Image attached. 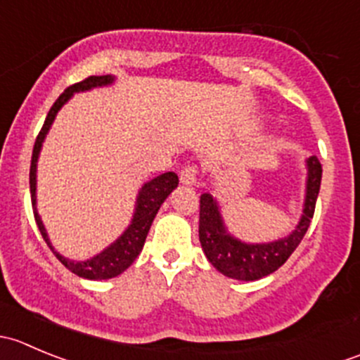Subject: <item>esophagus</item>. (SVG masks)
I'll return each instance as SVG.
<instances>
[{
    "label": "esophagus",
    "mask_w": 360,
    "mask_h": 360,
    "mask_svg": "<svg viewBox=\"0 0 360 360\" xmlns=\"http://www.w3.org/2000/svg\"><path fill=\"white\" fill-rule=\"evenodd\" d=\"M181 183L186 184V186H193L197 184L198 181V170L197 165H186L183 170H181V176H179Z\"/></svg>",
    "instance_id": "esophagus-1"
}]
</instances>
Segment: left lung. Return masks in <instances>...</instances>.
Masks as SVG:
<instances>
[{"mask_svg": "<svg viewBox=\"0 0 360 360\" xmlns=\"http://www.w3.org/2000/svg\"><path fill=\"white\" fill-rule=\"evenodd\" d=\"M307 198H304V209L300 224L289 237L271 242V244H244L240 240H235L224 230L216 200L209 193L202 195L198 235H200L203 252L216 270L238 281H257V278L274 274L289 259L310 226L319 190H321V162L317 157H310L307 160Z\"/></svg>", "mask_w": 360, "mask_h": 360, "instance_id": "1", "label": "left lung"}]
</instances>
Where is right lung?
Returning a JSON list of instances; mask_svg holds the SVG:
<instances>
[{"label": "right lung", "mask_w": 360, "mask_h": 360, "mask_svg": "<svg viewBox=\"0 0 360 360\" xmlns=\"http://www.w3.org/2000/svg\"><path fill=\"white\" fill-rule=\"evenodd\" d=\"M112 82V76H89V78L82 79V82L75 83V85L68 86L63 94L59 96V99L53 103V106L50 108L49 115H46L45 123H43L41 130H39L38 137L34 141V148H32V157H31V169H29V186H31V202H32V212H34L36 224H38L39 231H41L43 240L46 242L52 252L56 254L57 259L71 270L72 274H76L78 277L90 278V281H104V278H111L120 275L122 271H125L130 264L136 261V257L139 256V252L143 250L144 240L148 237V231H150L151 223H153L155 216H157L160 205L163 200L170 195V191L177 186L179 179L174 172H165L160 174V176L151 179L150 183L144 184L139 191V197H137V207L136 214H134L132 224L129 226V230L110 245L106 250L99 254V256L92 257L89 261H69L64 256H60L59 252H56L49 240V235H46L45 226H43L41 219H39L38 212H36V162H38L39 150H41V143L45 139L46 132H49L50 125H52L53 118H56L57 111L63 108V104L66 103L69 97L75 92H82V90L94 89V86L108 85Z\"/></svg>", "instance_id": "right-lung-1"}]
</instances>
